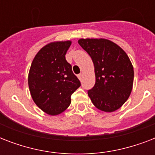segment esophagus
I'll use <instances>...</instances> for the list:
<instances>
[{"instance_id":"34e87169","label":"esophagus","mask_w":155,"mask_h":155,"mask_svg":"<svg viewBox=\"0 0 155 155\" xmlns=\"http://www.w3.org/2000/svg\"><path fill=\"white\" fill-rule=\"evenodd\" d=\"M77 76H78V78H79V80H82V76H83L82 74H79V75H78Z\"/></svg>"}]
</instances>
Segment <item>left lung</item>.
Instances as JSON below:
<instances>
[{
	"label": "left lung",
	"instance_id": "left-lung-1",
	"mask_svg": "<svg viewBox=\"0 0 155 155\" xmlns=\"http://www.w3.org/2000/svg\"><path fill=\"white\" fill-rule=\"evenodd\" d=\"M92 58L96 83L87 91L91 101L104 112H113L130 97L134 83V68L119 46L107 39L86 38L78 41Z\"/></svg>",
	"mask_w": 155,
	"mask_h": 155
}]
</instances>
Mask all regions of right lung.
<instances>
[{"label":"right lung","instance_id":"right-lung-1","mask_svg":"<svg viewBox=\"0 0 155 155\" xmlns=\"http://www.w3.org/2000/svg\"><path fill=\"white\" fill-rule=\"evenodd\" d=\"M71 42H56L42 47L30 67L28 84L35 103L49 115L68 108L71 96L81 84L65 55Z\"/></svg>","mask_w":155,"mask_h":155}]
</instances>
